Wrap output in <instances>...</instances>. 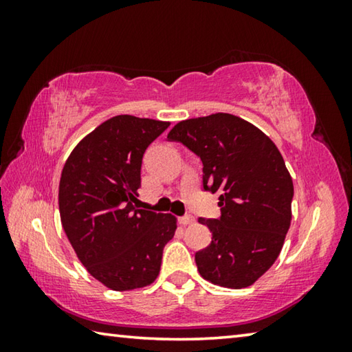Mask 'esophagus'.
Instances as JSON below:
<instances>
[{
  "instance_id": "obj_1",
  "label": "esophagus",
  "mask_w": 352,
  "mask_h": 352,
  "mask_svg": "<svg viewBox=\"0 0 352 352\" xmlns=\"http://www.w3.org/2000/svg\"><path fill=\"white\" fill-rule=\"evenodd\" d=\"M195 222V219L192 216H184L178 219V223L183 225V226H188V225H192Z\"/></svg>"
}]
</instances>
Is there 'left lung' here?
Listing matches in <instances>:
<instances>
[{
    "instance_id": "8db88e82",
    "label": "left lung",
    "mask_w": 352,
    "mask_h": 352,
    "mask_svg": "<svg viewBox=\"0 0 352 352\" xmlns=\"http://www.w3.org/2000/svg\"><path fill=\"white\" fill-rule=\"evenodd\" d=\"M204 163V188L219 194L220 219H199L212 233L195 253L200 276L220 287L254 284L281 253L292 222L294 182L269 136L230 113L180 121L168 133Z\"/></svg>"
}]
</instances>
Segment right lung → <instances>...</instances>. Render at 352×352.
I'll list each match as a JSON object with an SVG mask.
<instances>
[{"label":"right lung","instance_id":"1","mask_svg":"<svg viewBox=\"0 0 352 352\" xmlns=\"http://www.w3.org/2000/svg\"><path fill=\"white\" fill-rule=\"evenodd\" d=\"M170 122L118 115L79 141L58 184L62 226L87 272L105 287L142 289L157 279L177 217L138 208L141 163Z\"/></svg>","mask_w":352,"mask_h":352}]
</instances>
